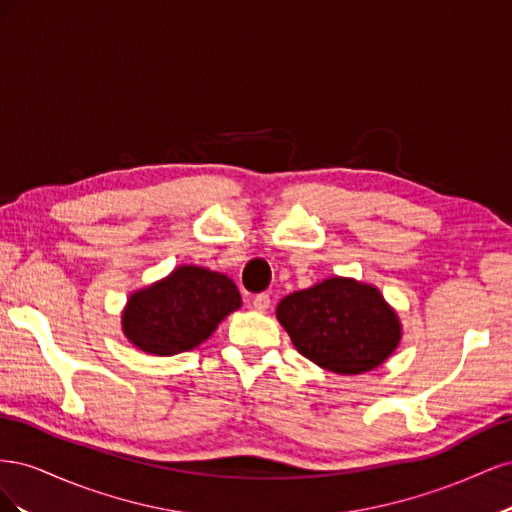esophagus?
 <instances>
[{
	"mask_svg": "<svg viewBox=\"0 0 512 512\" xmlns=\"http://www.w3.org/2000/svg\"><path fill=\"white\" fill-rule=\"evenodd\" d=\"M252 305H254L256 312H267V309L271 307V297H269V294H265V292H262V294H256L254 301H252Z\"/></svg>",
	"mask_w": 512,
	"mask_h": 512,
	"instance_id": "esophagus-1",
	"label": "esophagus"
}]
</instances>
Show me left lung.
Masks as SVG:
<instances>
[{"instance_id":"1","label":"left lung","mask_w":512,"mask_h":512,"mask_svg":"<svg viewBox=\"0 0 512 512\" xmlns=\"http://www.w3.org/2000/svg\"><path fill=\"white\" fill-rule=\"evenodd\" d=\"M275 314L305 359L342 376L376 369L401 339L399 318L380 290L352 277L292 292Z\"/></svg>"}]
</instances>
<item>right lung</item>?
<instances>
[{
    "label": "right lung",
    "mask_w": 512,
    "mask_h": 512,
    "mask_svg": "<svg viewBox=\"0 0 512 512\" xmlns=\"http://www.w3.org/2000/svg\"><path fill=\"white\" fill-rule=\"evenodd\" d=\"M239 307V288L228 275L183 265L132 294L123 309L121 329L138 350L173 356L203 344Z\"/></svg>",
    "instance_id": "1"
}]
</instances>
